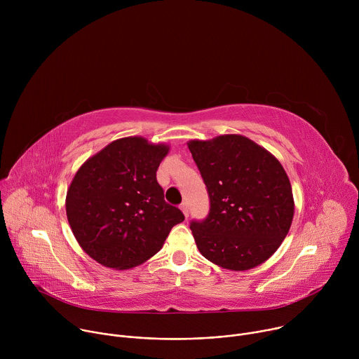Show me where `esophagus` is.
I'll list each match as a JSON object with an SVG mask.
<instances>
[{
  "label": "esophagus",
  "instance_id": "esophagus-1",
  "mask_svg": "<svg viewBox=\"0 0 359 359\" xmlns=\"http://www.w3.org/2000/svg\"><path fill=\"white\" fill-rule=\"evenodd\" d=\"M180 210L183 212L184 217H187V216H189V208H187V203H186V201H183V203L180 204Z\"/></svg>",
  "mask_w": 359,
  "mask_h": 359
}]
</instances>
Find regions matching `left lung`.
Segmentation results:
<instances>
[{"mask_svg":"<svg viewBox=\"0 0 359 359\" xmlns=\"http://www.w3.org/2000/svg\"><path fill=\"white\" fill-rule=\"evenodd\" d=\"M187 146L210 197L208 217L190 223L198 251L233 271L260 266L292 223L294 198L284 168L241 135L190 140Z\"/></svg>","mask_w":359,"mask_h":359,"instance_id":"8db88e82","label":"left lung"}]
</instances>
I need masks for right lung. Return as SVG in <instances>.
Returning a JSON list of instances; mask_svg holds the SVG:
<instances>
[{
    "label": "right lung",
    "mask_w": 359,
    "mask_h": 359,
    "mask_svg": "<svg viewBox=\"0 0 359 359\" xmlns=\"http://www.w3.org/2000/svg\"><path fill=\"white\" fill-rule=\"evenodd\" d=\"M165 143L114 140L89 158L67 191V217L82 250L99 264L129 270L155 255L183 213L165 201L156 172Z\"/></svg>",
    "instance_id": "obj_1"
}]
</instances>
